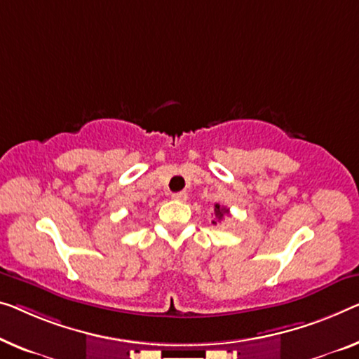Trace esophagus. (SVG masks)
I'll use <instances>...</instances> for the list:
<instances>
[{"label": "esophagus", "mask_w": 359, "mask_h": 359, "mask_svg": "<svg viewBox=\"0 0 359 359\" xmlns=\"http://www.w3.org/2000/svg\"><path fill=\"white\" fill-rule=\"evenodd\" d=\"M172 198L175 201H187L189 195H187L185 191H177V194H172Z\"/></svg>", "instance_id": "34e87169"}]
</instances>
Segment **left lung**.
Here are the masks:
<instances>
[{
    "label": "left lung",
    "mask_w": 359,
    "mask_h": 359,
    "mask_svg": "<svg viewBox=\"0 0 359 359\" xmlns=\"http://www.w3.org/2000/svg\"><path fill=\"white\" fill-rule=\"evenodd\" d=\"M226 214H229L227 208H224V206L217 205V203H216V205H214V216H216V219H214L212 224H217V221H222Z\"/></svg>",
    "instance_id": "8db88e82"
}]
</instances>
